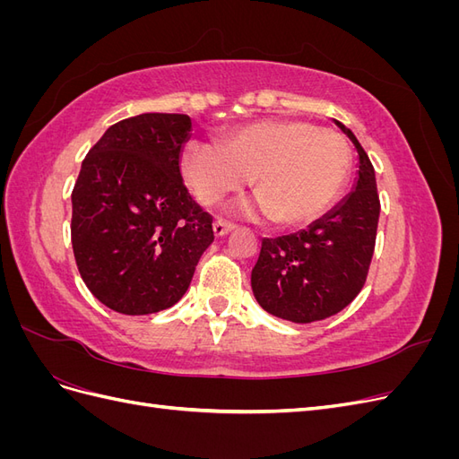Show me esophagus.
I'll use <instances>...</instances> for the list:
<instances>
[{"label":"esophagus","instance_id":"1","mask_svg":"<svg viewBox=\"0 0 459 459\" xmlns=\"http://www.w3.org/2000/svg\"><path fill=\"white\" fill-rule=\"evenodd\" d=\"M212 228H214L216 238H224V235H228L235 226L230 224V221H226V220H216L214 224H212Z\"/></svg>","mask_w":459,"mask_h":459}]
</instances>
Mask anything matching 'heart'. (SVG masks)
Here are the masks:
<instances>
[{
    "label": "heart",
    "instance_id": "b5f03b06",
    "mask_svg": "<svg viewBox=\"0 0 459 459\" xmlns=\"http://www.w3.org/2000/svg\"><path fill=\"white\" fill-rule=\"evenodd\" d=\"M179 172L206 206L243 189L253 176L258 195L233 211L300 226L337 199L351 172V147L339 132L316 128L308 120H258L226 132L220 145L186 143Z\"/></svg>",
    "mask_w": 459,
    "mask_h": 459
}]
</instances>
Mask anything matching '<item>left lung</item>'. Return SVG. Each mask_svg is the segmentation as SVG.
Returning <instances> with one entry per match:
<instances>
[{"instance_id": "8db88e82", "label": "left lung", "mask_w": 459, "mask_h": 459, "mask_svg": "<svg viewBox=\"0 0 459 459\" xmlns=\"http://www.w3.org/2000/svg\"><path fill=\"white\" fill-rule=\"evenodd\" d=\"M333 122L358 151L352 191L307 230L262 239L251 273L260 307L295 324L319 322L349 307L366 283L377 235L375 170L352 130Z\"/></svg>"}]
</instances>
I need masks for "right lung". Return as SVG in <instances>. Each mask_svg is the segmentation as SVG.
Returning <instances> with one entry per match:
<instances>
[{
    "instance_id": "add662e5",
    "label": "right lung",
    "mask_w": 459,
    "mask_h": 459,
    "mask_svg": "<svg viewBox=\"0 0 459 459\" xmlns=\"http://www.w3.org/2000/svg\"><path fill=\"white\" fill-rule=\"evenodd\" d=\"M191 130L187 115H137L113 124L82 162L73 251L91 295L118 314L174 307L214 241L212 216L179 172Z\"/></svg>"
}]
</instances>
